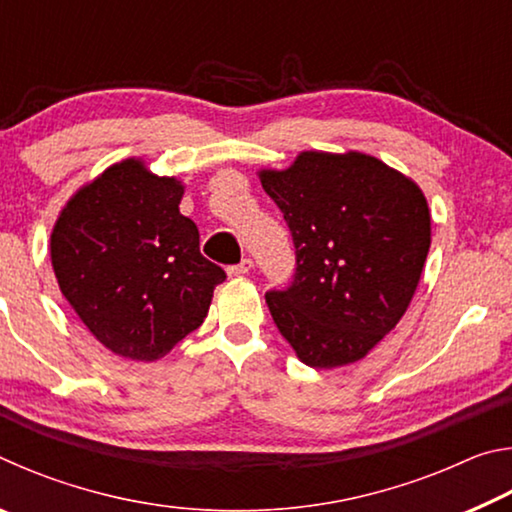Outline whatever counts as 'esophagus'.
Segmentation results:
<instances>
[{"label":"esophagus","mask_w":512,"mask_h":512,"mask_svg":"<svg viewBox=\"0 0 512 512\" xmlns=\"http://www.w3.org/2000/svg\"><path fill=\"white\" fill-rule=\"evenodd\" d=\"M250 271H253V259L246 257V259H241L239 264L230 266V268H228V275H230V277H241V275H248Z\"/></svg>","instance_id":"34e87169"}]
</instances>
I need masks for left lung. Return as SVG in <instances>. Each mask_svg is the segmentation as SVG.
Wrapping results in <instances>:
<instances>
[{
	"label": "left lung",
	"instance_id": "obj_1",
	"mask_svg": "<svg viewBox=\"0 0 512 512\" xmlns=\"http://www.w3.org/2000/svg\"><path fill=\"white\" fill-rule=\"evenodd\" d=\"M287 221L296 275L266 305L298 359L350 366L400 323L431 246L418 183L372 155L302 151L291 167L259 169Z\"/></svg>",
	"mask_w": 512,
	"mask_h": 512
}]
</instances>
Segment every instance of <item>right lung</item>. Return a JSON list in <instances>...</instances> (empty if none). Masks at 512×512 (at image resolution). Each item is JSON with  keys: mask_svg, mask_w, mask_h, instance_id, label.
I'll return each instance as SVG.
<instances>
[{"mask_svg": "<svg viewBox=\"0 0 512 512\" xmlns=\"http://www.w3.org/2000/svg\"><path fill=\"white\" fill-rule=\"evenodd\" d=\"M185 185L144 160L115 162L83 185L51 230L60 293L103 348L158 361L203 323L221 266L201 255L180 214Z\"/></svg>", "mask_w": 512, "mask_h": 512, "instance_id": "add662e5", "label": "right lung"}]
</instances>
